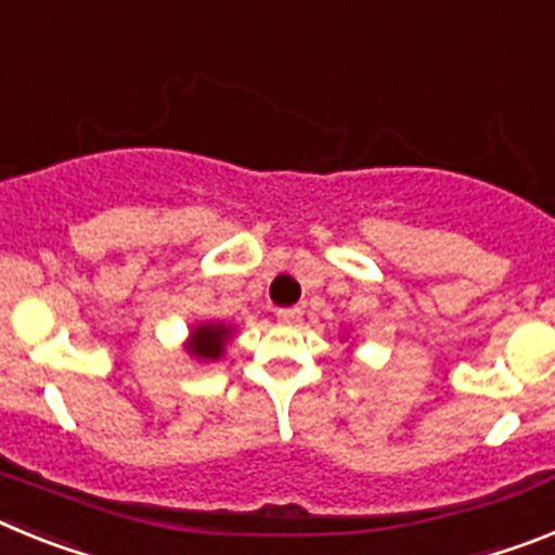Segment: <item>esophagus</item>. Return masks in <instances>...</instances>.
Wrapping results in <instances>:
<instances>
[{"label":"esophagus","instance_id":"34e87169","mask_svg":"<svg viewBox=\"0 0 555 555\" xmlns=\"http://www.w3.org/2000/svg\"><path fill=\"white\" fill-rule=\"evenodd\" d=\"M279 324H298L301 321V307H284V310H276Z\"/></svg>","mask_w":555,"mask_h":555}]
</instances>
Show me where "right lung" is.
<instances>
[{"label":"right lung","mask_w":555,"mask_h":555,"mask_svg":"<svg viewBox=\"0 0 555 555\" xmlns=\"http://www.w3.org/2000/svg\"><path fill=\"white\" fill-rule=\"evenodd\" d=\"M229 335H231V330L223 324L197 326V330L192 332L190 351L204 360H218L220 354H223V346H225V340H229Z\"/></svg>","instance_id":"add662e5"}]
</instances>
